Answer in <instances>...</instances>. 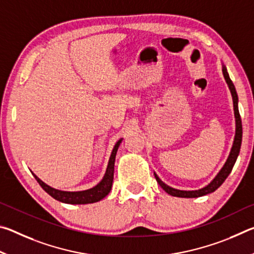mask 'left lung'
I'll return each instance as SVG.
<instances>
[{"instance_id":"obj_1","label":"left lung","mask_w":254,"mask_h":254,"mask_svg":"<svg viewBox=\"0 0 254 254\" xmlns=\"http://www.w3.org/2000/svg\"><path fill=\"white\" fill-rule=\"evenodd\" d=\"M222 71H223V75H224V78L226 80L227 85H229V88H230L231 94H232V98H233L235 127H236L233 145H232L229 158H227V160L224 163V166H223V168L220 170V173L216 175V177H215L212 182L207 185V186L200 188V189H198V190H179V189H176V188L168 186V185H166L156 174H154V177H156L157 183L160 185L163 190H165L166 192H168V194L171 196L183 197V198H196V197L207 195V194H210V192L215 191L223 183L225 182L227 176L231 174L232 169H233V166L236 161V159H238V156L240 153V149H241V143H242V122H241V117L239 113V106H238L239 98H238V94H236V91H235L234 84L232 83V80L229 76V72H227L226 67L224 65H223V67H222Z\"/></svg>"}]
</instances>
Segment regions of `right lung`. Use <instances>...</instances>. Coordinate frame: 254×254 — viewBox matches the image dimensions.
Listing matches in <instances>:
<instances>
[{
	"label": "right lung",
	"instance_id": "add662e5",
	"mask_svg": "<svg viewBox=\"0 0 254 254\" xmlns=\"http://www.w3.org/2000/svg\"><path fill=\"white\" fill-rule=\"evenodd\" d=\"M123 139H120L117 144L114 145L113 150H112L109 165H107V168L105 171V175L103 179L98 183L96 186L93 188H89L87 190H81V191H64L59 190V189H55L53 187L48 186V185L45 184L42 180L37 177L36 175L33 174L34 178L38 183H39L40 186L44 188L46 192L54 197L55 199H57L62 203L66 204H91V203H96V201H100L101 199L104 198L105 196L109 195L111 191L112 184H113V177H114V162H115V157H117L118 149L120 147V143L122 142Z\"/></svg>",
	"mask_w": 254,
	"mask_h": 254
}]
</instances>
